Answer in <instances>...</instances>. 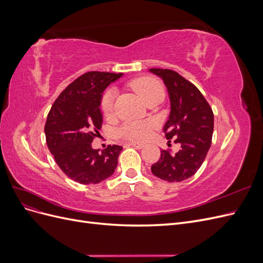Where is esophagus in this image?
<instances>
[{
	"label": "esophagus",
	"mask_w": 263,
	"mask_h": 263,
	"mask_svg": "<svg viewBox=\"0 0 263 263\" xmlns=\"http://www.w3.org/2000/svg\"><path fill=\"white\" fill-rule=\"evenodd\" d=\"M129 145L135 147L136 149H141V148L145 147V145L144 144H140V142H129Z\"/></svg>",
	"instance_id": "1"
}]
</instances>
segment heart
<instances>
[{"mask_svg": "<svg viewBox=\"0 0 263 263\" xmlns=\"http://www.w3.org/2000/svg\"><path fill=\"white\" fill-rule=\"evenodd\" d=\"M134 91L139 97L148 103L151 99H154L158 95H163V86L161 83L154 78L150 77H141L134 80L130 83ZM116 98L115 90H108L104 93L102 98V110L105 115L109 116L114 112V102ZM155 127V122L153 121H141V122H128L125 123L121 128L118 129V135L121 137L128 140L141 141L147 139L151 130Z\"/></svg>", "mask_w": 263, "mask_h": 263, "instance_id": "obj_1", "label": "heart"}]
</instances>
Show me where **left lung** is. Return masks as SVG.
<instances>
[{
    "instance_id": "1",
    "label": "left lung",
    "mask_w": 263,
    "mask_h": 263,
    "mask_svg": "<svg viewBox=\"0 0 263 263\" xmlns=\"http://www.w3.org/2000/svg\"><path fill=\"white\" fill-rule=\"evenodd\" d=\"M163 81L170 100V114L163 132L166 139L177 138V154L161 150L151 172L168 182H181L200 169L212 144L214 115L197 87L168 69H149Z\"/></svg>"
}]
</instances>
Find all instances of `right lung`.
<instances>
[{
	"mask_svg": "<svg viewBox=\"0 0 263 263\" xmlns=\"http://www.w3.org/2000/svg\"><path fill=\"white\" fill-rule=\"evenodd\" d=\"M123 73L92 71L79 77L54 101L47 116V146L67 177L81 184H97L114 173L121 146L92 148L103 116L102 93Z\"/></svg>",
	"mask_w": 263,
	"mask_h": 263,
	"instance_id": "obj_1",
	"label": "right lung"
}]
</instances>
